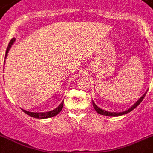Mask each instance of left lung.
I'll return each instance as SVG.
<instances>
[{
  "label": "left lung",
  "instance_id": "obj_1",
  "mask_svg": "<svg viewBox=\"0 0 153 153\" xmlns=\"http://www.w3.org/2000/svg\"><path fill=\"white\" fill-rule=\"evenodd\" d=\"M147 91L148 90L145 92V94H144L143 95H142V96L141 97V98H140L139 99H138V100H137V102H136L135 103H134V104L131 107V108H129L128 109H127V110L122 111V112H116V113H114V112H108V111H105L104 110V109H102V108H100L99 107L97 106L96 105H95V103L93 102V100H92V105H93V107H94V108L95 109V111H96L98 114L103 115V116H107V117H120V116H122V115L127 114V113L131 112L133 109H134V108H135L136 107H137V105H138L142 102V100H143L145 96H146Z\"/></svg>",
  "mask_w": 153,
  "mask_h": 153
}]
</instances>
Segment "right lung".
<instances>
[{
	"label": "right lung",
	"mask_w": 153,
	"mask_h": 153,
	"mask_svg": "<svg viewBox=\"0 0 153 153\" xmlns=\"http://www.w3.org/2000/svg\"><path fill=\"white\" fill-rule=\"evenodd\" d=\"M15 41H16V38H12L11 40V41L9 42V44H8V46H7V50H6L4 59H6V58H7V53H8L10 48H11V46H12V45H13ZM4 64H5V60L4 62ZM63 102H64L62 101V102H61V104L59 105L57 108H55V109H53V110L51 111H49V112H46V113H33V112H29V111L25 110L23 108H21V109H22L26 114L29 115L30 117H34V118H37V119H47V118H50V117H55V116L58 115L60 112H61L62 109L63 108Z\"/></svg>",
	"instance_id": "right-lung-1"
}]
</instances>
